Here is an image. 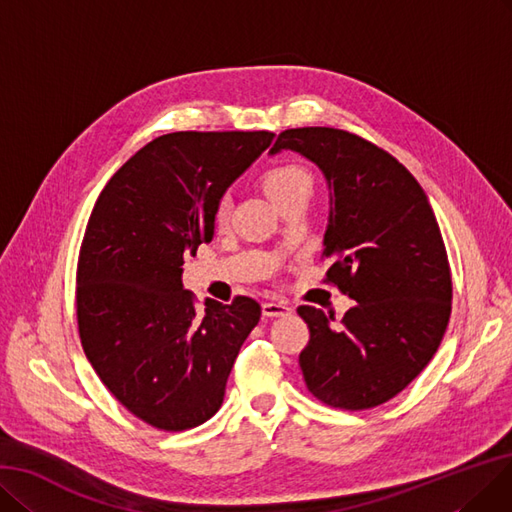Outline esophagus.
<instances>
[{
    "mask_svg": "<svg viewBox=\"0 0 512 512\" xmlns=\"http://www.w3.org/2000/svg\"><path fill=\"white\" fill-rule=\"evenodd\" d=\"M292 313V306L285 302H264L262 304V315L264 317H283Z\"/></svg>",
    "mask_w": 512,
    "mask_h": 512,
    "instance_id": "1",
    "label": "esophagus"
}]
</instances>
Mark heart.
Segmentation results:
<instances>
[{
  "label": "heart",
  "mask_w": 512,
  "mask_h": 512,
  "mask_svg": "<svg viewBox=\"0 0 512 512\" xmlns=\"http://www.w3.org/2000/svg\"><path fill=\"white\" fill-rule=\"evenodd\" d=\"M262 185H264V191L269 193V197L275 203H279L281 199H285L296 191L311 193L313 180H311V174L302 166H296V163H277V166H271L267 172H264ZM227 220H229V203L222 199L214 210V224L220 229L227 224Z\"/></svg>",
  "instance_id": "obj_1"
}]
</instances>
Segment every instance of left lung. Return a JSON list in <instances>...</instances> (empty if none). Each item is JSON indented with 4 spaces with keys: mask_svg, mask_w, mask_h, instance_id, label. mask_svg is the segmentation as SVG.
I'll return each mask as SVG.
<instances>
[{
    "mask_svg": "<svg viewBox=\"0 0 512 512\" xmlns=\"http://www.w3.org/2000/svg\"><path fill=\"white\" fill-rule=\"evenodd\" d=\"M315 161L332 189L325 281L355 300L338 325L298 306L309 344L298 363L321 403L361 412L399 395L437 353L452 313V271L418 180L391 153L336 128H292L271 153Z\"/></svg>",
    "mask_w": 512,
    "mask_h": 512,
    "instance_id": "8db88e82",
    "label": "left lung"
}]
</instances>
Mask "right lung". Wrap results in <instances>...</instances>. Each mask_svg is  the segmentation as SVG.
Wrapping results in <instances>:
<instances>
[{
  "mask_svg": "<svg viewBox=\"0 0 512 512\" xmlns=\"http://www.w3.org/2000/svg\"><path fill=\"white\" fill-rule=\"evenodd\" d=\"M273 132H172L98 195L77 260V327L94 372L130 414L178 433L210 420L260 304L182 290V264L214 237L222 193Z\"/></svg>",
  "mask_w": 512,
  "mask_h": 512,
  "instance_id": "obj_1",
  "label": "right lung"
}]
</instances>
